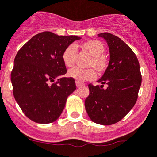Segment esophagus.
<instances>
[{"mask_svg": "<svg viewBox=\"0 0 157 157\" xmlns=\"http://www.w3.org/2000/svg\"><path fill=\"white\" fill-rule=\"evenodd\" d=\"M75 84H76V86H77V87H80V86H82L84 85L82 82H78V81L75 82Z\"/></svg>", "mask_w": 157, "mask_h": 157, "instance_id": "esophagus-1", "label": "esophagus"}]
</instances>
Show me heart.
<instances>
[{"label":"heart","mask_w":157,"mask_h":157,"mask_svg":"<svg viewBox=\"0 0 157 157\" xmlns=\"http://www.w3.org/2000/svg\"><path fill=\"white\" fill-rule=\"evenodd\" d=\"M79 47L92 55L91 59L88 63V67L93 68L82 69L79 67H74L70 69L67 72L69 77L72 78L78 82H84L94 79L96 78L95 70L99 75H103L107 71L109 66V61L103 54L105 47L101 41L97 40H87L82 43ZM76 54L77 51L74 45H69L64 49L61 54V58L66 67H71L74 65Z\"/></svg>","instance_id":"obj_1"}]
</instances>
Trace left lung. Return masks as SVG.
<instances>
[{"mask_svg":"<svg viewBox=\"0 0 157 157\" xmlns=\"http://www.w3.org/2000/svg\"><path fill=\"white\" fill-rule=\"evenodd\" d=\"M98 36L107 41L110 61L107 71L97 81L101 86L89 84L90 95L85 107L93 122L110 125L125 117L136 104L142 75L137 57L123 40L109 33ZM105 84L107 88H103Z\"/></svg>","mask_w":157,"mask_h":157,"instance_id":"obj_1","label":"left lung"}]
</instances>
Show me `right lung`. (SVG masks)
I'll use <instances>...</instances> for the list:
<instances>
[{
	"label": "right lung",
	"instance_id": "add662e5",
	"mask_svg": "<svg viewBox=\"0 0 157 157\" xmlns=\"http://www.w3.org/2000/svg\"><path fill=\"white\" fill-rule=\"evenodd\" d=\"M80 39L43 32L32 37L17 53L11 73L13 94L23 113L33 121H55L67 96L75 90L74 78L61 77L67 72L61 54Z\"/></svg>",
	"mask_w": 157,
	"mask_h": 157
}]
</instances>
